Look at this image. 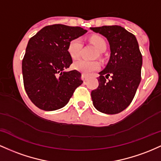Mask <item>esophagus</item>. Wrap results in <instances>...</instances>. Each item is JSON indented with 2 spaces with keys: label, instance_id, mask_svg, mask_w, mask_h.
Here are the masks:
<instances>
[{
  "label": "esophagus",
  "instance_id": "obj_1",
  "mask_svg": "<svg viewBox=\"0 0 161 161\" xmlns=\"http://www.w3.org/2000/svg\"><path fill=\"white\" fill-rule=\"evenodd\" d=\"M81 79L84 81H86L88 80V76L86 75L85 74H82V75H81Z\"/></svg>",
  "mask_w": 161,
  "mask_h": 161
}]
</instances>
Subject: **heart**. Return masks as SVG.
<instances>
[{"label": "heart", "instance_id": "1", "mask_svg": "<svg viewBox=\"0 0 161 161\" xmlns=\"http://www.w3.org/2000/svg\"><path fill=\"white\" fill-rule=\"evenodd\" d=\"M89 40L100 52H104L106 50V42L103 37L94 35L90 36ZM82 46L83 43L81 38H75L69 42L68 46V52L72 58L76 59L80 56ZM100 55V53H99V56ZM74 68L85 75H89L91 72L97 71L100 68V63L97 61H90L80 59L74 63Z\"/></svg>", "mask_w": 161, "mask_h": 161}]
</instances>
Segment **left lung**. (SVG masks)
Returning a JSON list of instances; mask_svg holds the SVG:
<instances>
[{"instance_id":"8db88e82","label":"left lung","mask_w":161,"mask_h":161,"mask_svg":"<svg viewBox=\"0 0 161 161\" xmlns=\"http://www.w3.org/2000/svg\"><path fill=\"white\" fill-rule=\"evenodd\" d=\"M90 30L107 39L110 58L100 71L99 86L91 92L94 107L106 114L125 109L134 98L141 82L142 55L136 38L120 26L92 27ZM109 75L112 78L106 80Z\"/></svg>"}]
</instances>
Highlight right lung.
Here are the masks:
<instances>
[{"label":"right lung","mask_w":161,"mask_h":161,"mask_svg":"<svg viewBox=\"0 0 161 161\" xmlns=\"http://www.w3.org/2000/svg\"><path fill=\"white\" fill-rule=\"evenodd\" d=\"M87 32L79 26H45L30 39L22 61L23 84L30 100L39 109L53 111L64 107L82 84L77 70L64 71L72 64L69 42Z\"/></svg>","instance_id":"obj_1"}]
</instances>
